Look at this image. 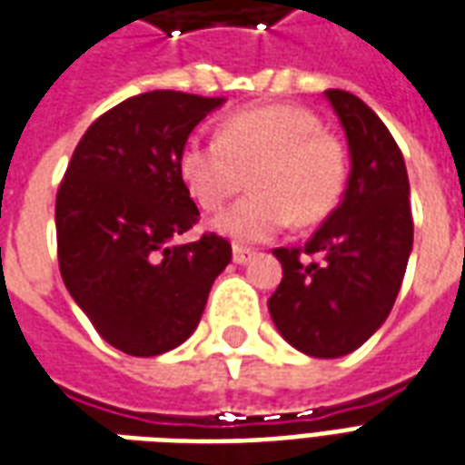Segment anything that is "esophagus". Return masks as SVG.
Returning <instances> with one entry per match:
<instances>
[{"instance_id": "1", "label": "esophagus", "mask_w": 465, "mask_h": 465, "mask_svg": "<svg viewBox=\"0 0 465 465\" xmlns=\"http://www.w3.org/2000/svg\"><path fill=\"white\" fill-rule=\"evenodd\" d=\"M252 259H253L252 249H243V246H233V263L243 266V263H249Z\"/></svg>"}]
</instances>
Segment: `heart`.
<instances>
[{
	"label": "heart",
	"mask_w": 465,
	"mask_h": 465,
	"mask_svg": "<svg viewBox=\"0 0 465 465\" xmlns=\"http://www.w3.org/2000/svg\"><path fill=\"white\" fill-rule=\"evenodd\" d=\"M179 176L202 209H219L242 192L253 193L212 222L236 243L269 242L289 222L316 223L339 206L349 179L343 143L322 132L302 106H256L219 124L216 139L192 136L179 152Z\"/></svg>",
	"instance_id": "b5f03b06"
}]
</instances>
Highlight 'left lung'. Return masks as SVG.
<instances>
[{"instance_id": "1", "label": "left lung", "mask_w": 465, "mask_h": 465, "mask_svg": "<svg viewBox=\"0 0 465 465\" xmlns=\"http://www.w3.org/2000/svg\"><path fill=\"white\" fill-rule=\"evenodd\" d=\"M323 94L349 142L346 192L303 249L273 252L283 279L269 312L293 349L339 359L369 341L393 309L413 249V222L403 153L386 124L359 96L341 89Z\"/></svg>"}]
</instances>
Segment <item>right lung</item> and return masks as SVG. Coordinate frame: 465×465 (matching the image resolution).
Wrapping results in <instances>:
<instances>
[{"label":"right lung","instance_id":"right-lung-1","mask_svg":"<svg viewBox=\"0 0 465 465\" xmlns=\"http://www.w3.org/2000/svg\"><path fill=\"white\" fill-rule=\"evenodd\" d=\"M223 96L156 89L96 119L56 193L59 269L106 343L159 356L199 326L232 243L203 233L176 243L199 209L179 176V152Z\"/></svg>","mask_w":465,"mask_h":465}]
</instances>
